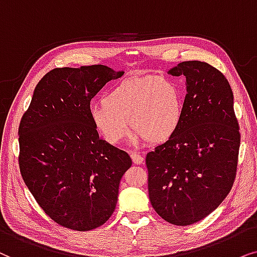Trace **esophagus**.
<instances>
[{
	"instance_id": "1",
	"label": "esophagus",
	"mask_w": 257,
	"mask_h": 257,
	"mask_svg": "<svg viewBox=\"0 0 257 257\" xmlns=\"http://www.w3.org/2000/svg\"><path fill=\"white\" fill-rule=\"evenodd\" d=\"M131 156H132L133 162H134L135 164H141V163H143V156L140 155L139 153L132 152V153H131Z\"/></svg>"
}]
</instances>
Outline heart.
Returning <instances> with one entry per match:
<instances>
[{"label":"heart","mask_w":257,"mask_h":257,"mask_svg":"<svg viewBox=\"0 0 257 257\" xmlns=\"http://www.w3.org/2000/svg\"><path fill=\"white\" fill-rule=\"evenodd\" d=\"M98 136L110 146H118L134 129L135 145L148 139L163 142L177 131L183 116L179 88L169 78L146 76L126 80L111 88L89 111Z\"/></svg>","instance_id":"b5f03b06"}]
</instances>
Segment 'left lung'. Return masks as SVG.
<instances>
[{
  "instance_id": "left-lung-1",
  "label": "left lung",
  "mask_w": 257,
  "mask_h": 257,
  "mask_svg": "<svg viewBox=\"0 0 257 257\" xmlns=\"http://www.w3.org/2000/svg\"><path fill=\"white\" fill-rule=\"evenodd\" d=\"M186 77L177 131L147 154L150 203L176 225L201 221L227 197L236 176L241 136L234 95L224 75L201 61L168 70Z\"/></svg>"
}]
</instances>
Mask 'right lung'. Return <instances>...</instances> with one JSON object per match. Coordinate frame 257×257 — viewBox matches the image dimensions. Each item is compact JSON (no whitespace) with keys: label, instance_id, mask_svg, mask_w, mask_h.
Instances as JSON below:
<instances>
[{"label":"right lung","instance_id":"obj_1","mask_svg":"<svg viewBox=\"0 0 257 257\" xmlns=\"http://www.w3.org/2000/svg\"><path fill=\"white\" fill-rule=\"evenodd\" d=\"M123 74L103 64L50 70L20 123L23 181L44 213L73 230L109 220L132 167L128 154L100 139L89 116L91 98Z\"/></svg>","mask_w":257,"mask_h":257}]
</instances>
